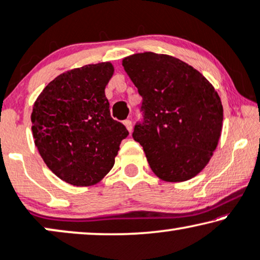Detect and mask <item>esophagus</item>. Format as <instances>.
<instances>
[{
	"mask_svg": "<svg viewBox=\"0 0 260 260\" xmlns=\"http://www.w3.org/2000/svg\"><path fill=\"white\" fill-rule=\"evenodd\" d=\"M123 124L124 126H126V128L128 129V132H132V129H133V123H132V121L131 120H124L123 121Z\"/></svg>",
	"mask_w": 260,
	"mask_h": 260,
	"instance_id": "esophagus-1",
	"label": "esophagus"
}]
</instances>
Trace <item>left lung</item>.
<instances>
[{
	"mask_svg": "<svg viewBox=\"0 0 260 260\" xmlns=\"http://www.w3.org/2000/svg\"><path fill=\"white\" fill-rule=\"evenodd\" d=\"M124 71L143 98L144 121L134 140L154 175L184 182L212 158L222 129L223 108L208 79L178 58L153 52L123 58Z\"/></svg>",
	"mask_w": 260,
	"mask_h": 260,
	"instance_id": "obj_1",
	"label": "left lung"
}]
</instances>
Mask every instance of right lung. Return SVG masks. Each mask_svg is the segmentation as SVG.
<instances>
[{
  "instance_id": "right-lung-1",
  "label": "right lung",
  "mask_w": 260,
  "mask_h": 260,
  "mask_svg": "<svg viewBox=\"0 0 260 260\" xmlns=\"http://www.w3.org/2000/svg\"><path fill=\"white\" fill-rule=\"evenodd\" d=\"M113 74L109 61L72 69L48 83L34 102V144L47 168L71 185L101 181L128 136L110 116L105 94Z\"/></svg>"
}]
</instances>
